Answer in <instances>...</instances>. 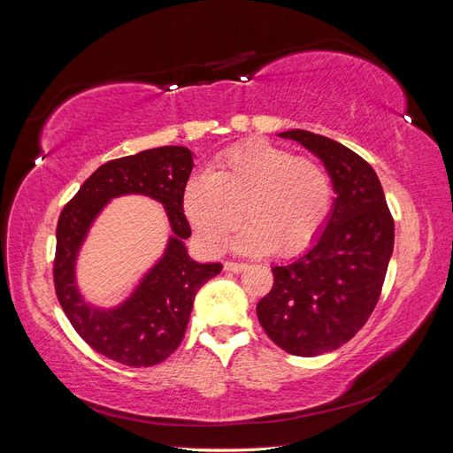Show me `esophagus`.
<instances>
[{
    "label": "esophagus",
    "mask_w": 453,
    "mask_h": 453,
    "mask_svg": "<svg viewBox=\"0 0 453 453\" xmlns=\"http://www.w3.org/2000/svg\"><path fill=\"white\" fill-rule=\"evenodd\" d=\"M248 266H245L243 263H230V260H226L225 263V270L226 272H234V273H238V272H242V270H245Z\"/></svg>",
    "instance_id": "obj_1"
}]
</instances>
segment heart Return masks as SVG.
<instances>
[{
	"mask_svg": "<svg viewBox=\"0 0 453 453\" xmlns=\"http://www.w3.org/2000/svg\"><path fill=\"white\" fill-rule=\"evenodd\" d=\"M333 195V180L323 164L257 140L228 149L210 175L190 177L181 208L208 251H221L243 221L248 228L234 242L238 251L293 257L319 238Z\"/></svg>",
	"mask_w": 453,
	"mask_h": 453,
	"instance_id": "1",
	"label": "heart"
}]
</instances>
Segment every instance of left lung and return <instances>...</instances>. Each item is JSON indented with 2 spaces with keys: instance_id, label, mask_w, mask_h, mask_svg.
<instances>
[{
  "instance_id": "1",
  "label": "left lung",
  "mask_w": 453,
  "mask_h": 453,
  "mask_svg": "<svg viewBox=\"0 0 453 453\" xmlns=\"http://www.w3.org/2000/svg\"><path fill=\"white\" fill-rule=\"evenodd\" d=\"M318 157L336 193L331 215L313 248L273 266L270 293L257 318L273 344L298 357H315L346 344L374 311L395 243V223L370 164L325 135L289 130Z\"/></svg>"
}]
</instances>
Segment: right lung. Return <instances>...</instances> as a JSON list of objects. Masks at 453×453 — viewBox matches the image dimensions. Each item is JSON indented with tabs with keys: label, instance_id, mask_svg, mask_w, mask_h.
<instances>
[{
	"label": "right lung",
	"instance_id": "1",
	"mask_svg": "<svg viewBox=\"0 0 453 453\" xmlns=\"http://www.w3.org/2000/svg\"><path fill=\"white\" fill-rule=\"evenodd\" d=\"M187 147L166 145L109 160L65 203L57 226L54 289L77 334L98 353L127 366H153L181 344L200 287L221 272V263L200 265L187 253L190 226L181 208L193 172ZM145 194L167 210L174 234L159 263L125 303L104 311L88 305L74 281V265L93 219L111 197Z\"/></svg>",
	"mask_w": 453,
	"mask_h": 453
}]
</instances>
